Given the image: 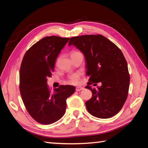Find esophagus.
Listing matches in <instances>:
<instances>
[{
	"mask_svg": "<svg viewBox=\"0 0 148 148\" xmlns=\"http://www.w3.org/2000/svg\"><path fill=\"white\" fill-rule=\"evenodd\" d=\"M83 89H84V88H83V87H81V86H77V87H76V92H79V91H81V90H83Z\"/></svg>",
	"mask_w": 148,
	"mask_h": 148,
	"instance_id": "obj_1",
	"label": "esophagus"
}]
</instances>
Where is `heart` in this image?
<instances>
[{
	"instance_id": "1",
	"label": "heart",
	"mask_w": 148,
	"mask_h": 148,
	"mask_svg": "<svg viewBox=\"0 0 148 148\" xmlns=\"http://www.w3.org/2000/svg\"><path fill=\"white\" fill-rule=\"evenodd\" d=\"M77 51H72L71 54H73V53H75ZM81 72H76V73L72 74L68 77V82L69 83L74 84H79L81 80Z\"/></svg>"
}]
</instances>
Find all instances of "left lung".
<instances>
[{"label": "left lung", "instance_id": "obj_1", "mask_svg": "<svg viewBox=\"0 0 148 148\" xmlns=\"http://www.w3.org/2000/svg\"><path fill=\"white\" fill-rule=\"evenodd\" d=\"M71 45L85 58L86 74L90 77L86 88L92 92V97L85 103L88 111L99 118L112 117L123 106L129 89L130 76L123 54L117 46L99 34L71 37L69 46ZM99 82L102 85L97 89L89 86Z\"/></svg>", "mask_w": 148, "mask_h": 148}]
</instances>
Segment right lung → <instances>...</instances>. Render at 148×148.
<instances>
[{
  "mask_svg": "<svg viewBox=\"0 0 148 148\" xmlns=\"http://www.w3.org/2000/svg\"><path fill=\"white\" fill-rule=\"evenodd\" d=\"M69 38L44 37L25 54L20 71V91L25 106L34 119L43 125L57 121L64 115L66 100L75 92L72 85H61L53 91L47 78L54 71L56 59Z\"/></svg>",
  "mask_w": 148,
  "mask_h": 148,
  "instance_id": "add662e5",
  "label": "right lung"
}]
</instances>
